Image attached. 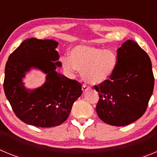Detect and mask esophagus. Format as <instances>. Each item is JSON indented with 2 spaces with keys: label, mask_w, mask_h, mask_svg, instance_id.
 <instances>
[{
  "label": "esophagus",
  "mask_w": 157,
  "mask_h": 157,
  "mask_svg": "<svg viewBox=\"0 0 157 157\" xmlns=\"http://www.w3.org/2000/svg\"><path fill=\"white\" fill-rule=\"evenodd\" d=\"M82 89L83 92H86V91H88V90H90V87L89 86L86 85V84H83Z\"/></svg>",
  "instance_id": "34e87169"
}]
</instances>
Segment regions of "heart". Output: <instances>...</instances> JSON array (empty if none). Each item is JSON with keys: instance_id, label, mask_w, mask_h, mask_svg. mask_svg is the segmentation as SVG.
I'll use <instances>...</instances> for the list:
<instances>
[{"instance_id": "heart-1", "label": "heart", "mask_w": 157, "mask_h": 157, "mask_svg": "<svg viewBox=\"0 0 157 157\" xmlns=\"http://www.w3.org/2000/svg\"><path fill=\"white\" fill-rule=\"evenodd\" d=\"M62 63L69 70L82 72L83 79L99 84L110 78L117 63L114 51L88 45H78L70 52V58L62 57Z\"/></svg>"}]
</instances>
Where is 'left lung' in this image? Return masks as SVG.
<instances>
[{
    "mask_svg": "<svg viewBox=\"0 0 157 157\" xmlns=\"http://www.w3.org/2000/svg\"><path fill=\"white\" fill-rule=\"evenodd\" d=\"M154 87L149 55L132 40L117 50V63L109 79L94 86L99 94L96 111L103 122L123 127L146 111Z\"/></svg>",
    "mask_w": 157,
    "mask_h": 157,
    "instance_id": "left-lung-1",
    "label": "left lung"
}]
</instances>
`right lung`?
<instances>
[{
    "mask_svg": "<svg viewBox=\"0 0 157 157\" xmlns=\"http://www.w3.org/2000/svg\"><path fill=\"white\" fill-rule=\"evenodd\" d=\"M57 45L53 40L29 38L11 54L5 65V96L16 116L29 125H60L68 118L72 105L82 94L81 83L56 71L61 66L56 50ZM31 67L45 73L47 81L42 87L27 91L21 78Z\"/></svg>",
    "mask_w": 157,
    "mask_h": 157,
    "instance_id": "right-lung-1",
    "label": "right lung"
}]
</instances>
